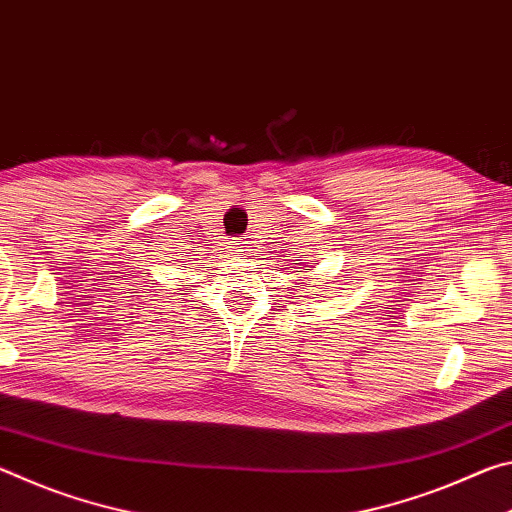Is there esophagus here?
Wrapping results in <instances>:
<instances>
[{
    "label": "esophagus",
    "mask_w": 512,
    "mask_h": 512,
    "mask_svg": "<svg viewBox=\"0 0 512 512\" xmlns=\"http://www.w3.org/2000/svg\"><path fill=\"white\" fill-rule=\"evenodd\" d=\"M247 245H249V242H245V240H233V247H231V251H233V254L245 256L247 251H251Z\"/></svg>",
    "instance_id": "34e87169"
}]
</instances>
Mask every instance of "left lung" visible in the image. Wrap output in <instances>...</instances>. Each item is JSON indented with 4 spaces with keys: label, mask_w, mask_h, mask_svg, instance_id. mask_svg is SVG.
Instances as JSON below:
<instances>
[{
    "label": "left lung",
    "mask_w": 512,
    "mask_h": 512,
    "mask_svg": "<svg viewBox=\"0 0 512 512\" xmlns=\"http://www.w3.org/2000/svg\"><path fill=\"white\" fill-rule=\"evenodd\" d=\"M297 265H299V263H297ZM295 288H299V286H295Z\"/></svg>",
    "instance_id": "obj_1"
}]
</instances>
